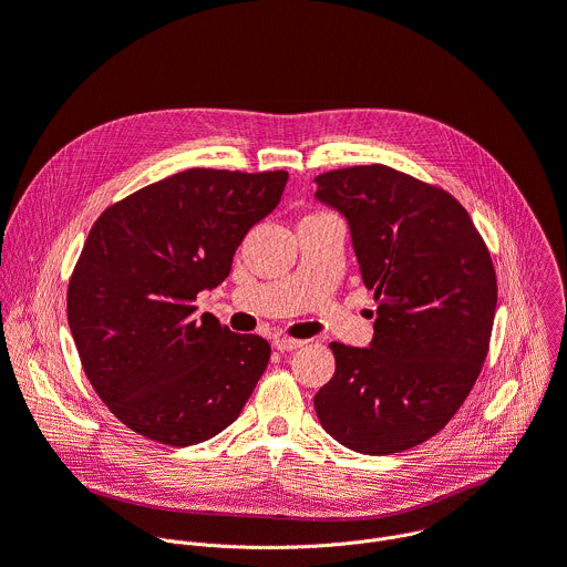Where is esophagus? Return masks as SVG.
Here are the masks:
<instances>
[{
  "mask_svg": "<svg viewBox=\"0 0 567 567\" xmlns=\"http://www.w3.org/2000/svg\"><path fill=\"white\" fill-rule=\"evenodd\" d=\"M302 346H305V341H300V339H289V337H276L274 339V348L280 350V352H291V350H298Z\"/></svg>",
  "mask_w": 567,
  "mask_h": 567,
  "instance_id": "esophagus-1",
  "label": "esophagus"
}]
</instances>
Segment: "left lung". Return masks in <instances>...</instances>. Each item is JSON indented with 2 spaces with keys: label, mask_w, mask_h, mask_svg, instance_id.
Segmentation results:
<instances>
[{
  "label": "left lung",
  "mask_w": 567,
  "mask_h": 567,
  "mask_svg": "<svg viewBox=\"0 0 567 567\" xmlns=\"http://www.w3.org/2000/svg\"><path fill=\"white\" fill-rule=\"evenodd\" d=\"M316 184V197L346 215L379 305L370 348L330 343L337 370L313 396L316 415L352 451L413 449L449 424L487 359L492 254L451 193L406 173L352 166Z\"/></svg>",
  "instance_id": "obj_1"
}]
</instances>
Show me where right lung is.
Segmentation results:
<instances>
[{
    "instance_id": "1",
    "label": "right lung",
    "mask_w": 567,
    "mask_h": 567,
    "mask_svg": "<svg viewBox=\"0 0 567 567\" xmlns=\"http://www.w3.org/2000/svg\"><path fill=\"white\" fill-rule=\"evenodd\" d=\"M285 171L190 168L107 206L66 289L83 370L134 433L190 446L237 420L271 346L195 316L202 289L230 271L235 249L280 202Z\"/></svg>"
}]
</instances>
